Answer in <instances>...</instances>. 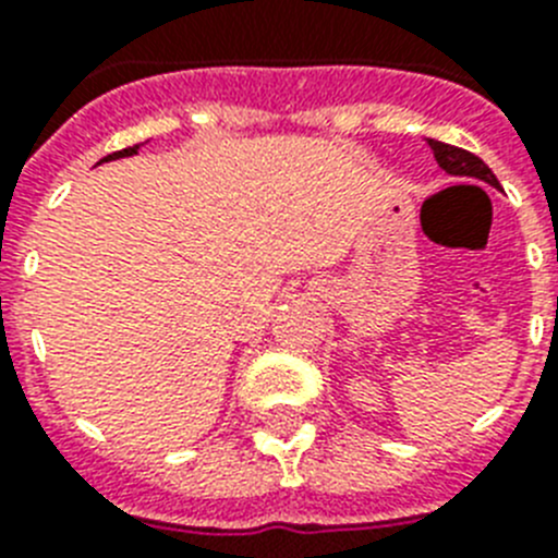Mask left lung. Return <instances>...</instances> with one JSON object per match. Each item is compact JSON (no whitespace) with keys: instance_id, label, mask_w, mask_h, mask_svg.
Segmentation results:
<instances>
[{"instance_id":"left-lung-1","label":"left lung","mask_w":558,"mask_h":558,"mask_svg":"<svg viewBox=\"0 0 558 558\" xmlns=\"http://www.w3.org/2000/svg\"><path fill=\"white\" fill-rule=\"evenodd\" d=\"M427 145H430V150H433V156H436L438 167H441L445 172H450V175L481 179V181H486V184L497 186L495 172L483 165V159H477L475 153L463 150V147H456V145H447V142H436V140H427Z\"/></svg>"}]
</instances>
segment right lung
<instances>
[{"label":"right lung","instance_id":"obj_1","mask_svg":"<svg viewBox=\"0 0 558 558\" xmlns=\"http://www.w3.org/2000/svg\"><path fill=\"white\" fill-rule=\"evenodd\" d=\"M140 150V145H133V147H125V150H117V153H111V156H106V159L102 161H111V159H122V156H133V153Z\"/></svg>","mask_w":558,"mask_h":558}]
</instances>
